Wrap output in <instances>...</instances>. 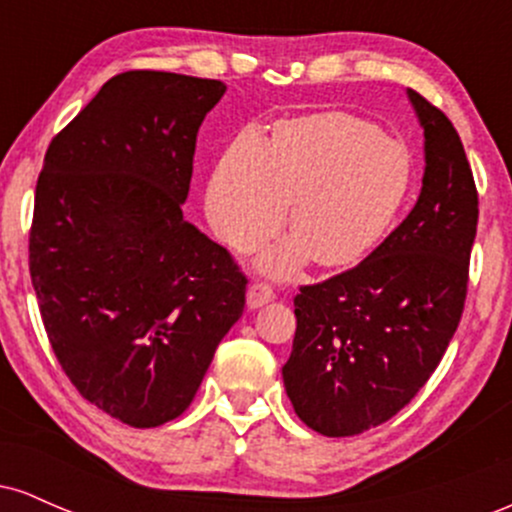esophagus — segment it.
<instances>
[{"label": "esophagus", "mask_w": 512, "mask_h": 512, "mask_svg": "<svg viewBox=\"0 0 512 512\" xmlns=\"http://www.w3.org/2000/svg\"><path fill=\"white\" fill-rule=\"evenodd\" d=\"M274 301V289L264 281H252L248 286V308H262L264 303Z\"/></svg>", "instance_id": "esophagus-1"}]
</instances>
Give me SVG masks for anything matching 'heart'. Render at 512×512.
<instances>
[{
    "mask_svg": "<svg viewBox=\"0 0 512 512\" xmlns=\"http://www.w3.org/2000/svg\"><path fill=\"white\" fill-rule=\"evenodd\" d=\"M414 185L407 144L351 113H315L279 122L264 144L243 132L209 182L207 209L219 236L252 250L279 231L291 204L293 236L264 257L289 274L308 257L351 267L380 245Z\"/></svg>",
    "mask_w": 512,
    "mask_h": 512,
    "instance_id": "heart-1",
    "label": "heart"
}]
</instances>
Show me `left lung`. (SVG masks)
I'll list each match as a JSON object with an SVG mask.
<instances>
[{"instance_id": "1", "label": "left lung", "mask_w": 512, "mask_h": 512, "mask_svg": "<svg viewBox=\"0 0 512 512\" xmlns=\"http://www.w3.org/2000/svg\"><path fill=\"white\" fill-rule=\"evenodd\" d=\"M426 137L419 202L363 262L301 286L284 385L327 438L390 421L426 385L467 301L479 192L448 115L409 91Z\"/></svg>"}]
</instances>
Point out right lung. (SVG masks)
I'll use <instances>...</instances> for the list:
<instances>
[{
  "label": "right lung",
  "mask_w": 512,
  "mask_h": 512,
  "mask_svg": "<svg viewBox=\"0 0 512 512\" xmlns=\"http://www.w3.org/2000/svg\"><path fill=\"white\" fill-rule=\"evenodd\" d=\"M216 79L132 69L52 137L35 185L28 269L79 395L134 428L190 407L245 308L236 257L182 219Z\"/></svg>",
  "instance_id": "add662e5"
}]
</instances>
